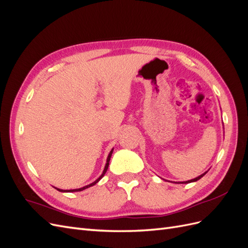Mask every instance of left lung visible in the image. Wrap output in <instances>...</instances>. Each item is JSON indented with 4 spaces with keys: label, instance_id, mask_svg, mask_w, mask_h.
I'll list each match as a JSON object with an SVG mask.
<instances>
[{
    "label": "left lung",
    "instance_id": "obj_1",
    "mask_svg": "<svg viewBox=\"0 0 248 248\" xmlns=\"http://www.w3.org/2000/svg\"><path fill=\"white\" fill-rule=\"evenodd\" d=\"M207 174V171L206 172H204V174H202L201 176H199V177H197V178H194V179H192V180H189V181H186V182H182V183H190V182H196V181H198V180H200L202 176H205Z\"/></svg>",
    "mask_w": 248,
    "mask_h": 248
}]
</instances>
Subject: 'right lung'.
<instances>
[{
  "instance_id": "right-lung-1",
  "label": "right lung",
  "mask_w": 248,
  "mask_h": 248,
  "mask_svg": "<svg viewBox=\"0 0 248 248\" xmlns=\"http://www.w3.org/2000/svg\"><path fill=\"white\" fill-rule=\"evenodd\" d=\"M114 150V149H112ZM112 150L111 151L109 152V154H108V160H107V164H106V168H104V170H103V172H102V175L96 180V181H94L93 183H91V184H89V185H87V186H85V187H81V188H78V189H69V190H63V189H58L59 191H63V192H74V191H81V190H84V189H86V188H88V187H91V186H93V185H95L97 182L99 181V180L104 176V174H106L107 172V170H108V164H109V160H110V157H111V154H112Z\"/></svg>"
}]
</instances>
